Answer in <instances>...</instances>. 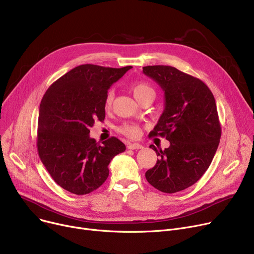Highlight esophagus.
<instances>
[{
  "label": "esophagus",
  "instance_id": "esophagus-1",
  "mask_svg": "<svg viewBox=\"0 0 254 254\" xmlns=\"http://www.w3.org/2000/svg\"><path fill=\"white\" fill-rule=\"evenodd\" d=\"M127 148L130 150H134V149H142L143 146L138 143H132V144L129 143V144H127Z\"/></svg>",
  "mask_w": 254,
  "mask_h": 254
}]
</instances>
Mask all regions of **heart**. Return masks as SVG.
<instances>
[{"mask_svg":"<svg viewBox=\"0 0 254 254\" xmlns=\"http://www.w3.org/2000/svg\"><path fill=\"white\" fill-rule=\"evenodd\" d=\"M130 90L134 98H136L139 102H141V101L146 97H152L153 99L155 98V90L147 82L141 81V82L133 83L130 86ZM113 98H114V92L113 90H109L106 94L105 101H104V106L106 109L111 108ZM117 130L121 133L125 134V136L133 139V138H137L140 134L141 127L136 123H125L122 126L118 127Z\"/></svg>","mask_w":254,"mask_h":254,"instance_id":"heart-1","label":"heart"}]
</instances>
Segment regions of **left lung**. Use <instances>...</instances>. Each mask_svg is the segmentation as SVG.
<instances>
[{"instance_id":"1","label":"left lung","mask_w":254,"mask_h":254,"mask_svg":"<svg viewBox=\"0 0 254 254\" xmlns=\"http://www.w3.org/2000/svg\"><path fill=\"white\" fill-rule=\"evenodd\" d=\"M143 72L165 96L164 111L149 137H165L171 143L164 150L150 146L159 158L145 176L157 190L177 193L194 185L213 159L222 134L215 100L201 79L173 66H145Z\"/></svg>"}]
</instances>
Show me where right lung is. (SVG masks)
<instances>
[{
	"label": "right lung",
	"instance_id": "right-lung-1",
	"mask_svg": "<svg viewBox=\"0 0 254 254\" xmlns=\"http://www.w3.org/2000/svg\"><path fill=\"white\" fill-rule=\"evenodd\" d=\"M131 66L111 68L83 64L51 84L40 105L37 146L52 179L64 190L86 195L108 178L112 158L126 151L115 137L102 145L90 138V127L105 118L104 101L111 84Z\"/></svg>",
	"mask_w": 254,
	"mask_h": 254
}]
</instances>
